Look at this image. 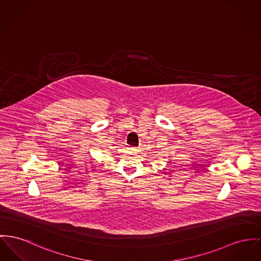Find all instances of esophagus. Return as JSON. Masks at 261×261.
I'll return each mask as SVG.
<instances>
[{
  "label": "esophagus",
  "instance_id": "esophagus-1",
  "mask_svg": "<svg viewBox=\"0 0 261 261\" xmlns=\"http://www.w3.org/2000/svg\"><path fill=\"white\" fill-rule=\"evenodd\" d=\"M128 149H130L132 151H136V150H137L136 147H128Z\"/></svg>",
  "mask_w": 261,
  "mask_h": 261
}]
</instances>
